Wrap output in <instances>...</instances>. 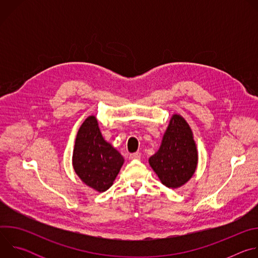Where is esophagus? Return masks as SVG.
<instances>
[{"label":"esophagus","instance_id":"obj_1","mask_svg":"<svg viewBox=\"0 0 258 258\" xmlns=\"http://www.w3.org/2000/svg\"><path fill=\"white\" fill-rule=\"evenodd\" d=\"M141 156H142V155H141L140 152L132 153V154L130 155V159H133V160H134V159H138V160H139V159H141Z\"/></svg>","mask_w":258,"mask_h":258}]
</instances>
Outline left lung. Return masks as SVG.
I'll list each match as a JSON object with an SVG mask.
<instances>
[{
    "label": "left lung",
    "mask_w": 258,
    "mask_h": 258,
    "mask_svg": "<svg viewBox=\"0 0 258 258\" xmlns=\"http://www.w3.org/2000/svg\"><path fill=\"white\" fill-rule=\"evenodd\" d=\"M197 163L198 152L192 130L185 118L173 114L160 148L149 158V164L164 186L176 189L192 177Z\"/></svg>",
    "instance_id": "8db88e82"
}]
</instances>
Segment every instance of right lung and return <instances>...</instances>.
Listing matches in <instances>:
<instances>
[{"mask_svg":"<svg viewBox=\"0 0 258 258\" xmlns=\"http://www.w3.org/2000/svg\"><path fill=\"white\" fill-rule=\"evenodd\" d=\"M124 159L106 142L94 115L81 125L72 155V165L80 178L90 188L105 192L113 185Z\"/></svg>","mask_w":258,"mask_h":258,"instance_id":"1","label":"right lung"}]
</instances>
